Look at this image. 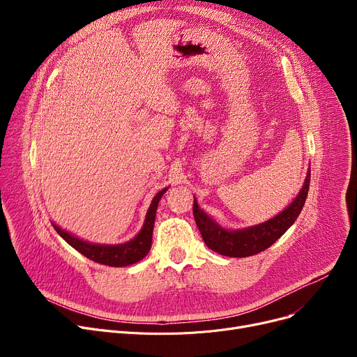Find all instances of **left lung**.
Wrapping results in <instances>:
<instances>
[{
    "label": "left lung",
    "mask_w": 357,
    "mask_h": 357,
    "mask_svg": "<svg viewBox=\"0 0 357 357\" xmlns=\"http://www.w3.org/2000/svg\"><path fill=\"white\" fill-rule=\"evenodd\" d=\"M310 178L311 172L308 171L303 190L299 191L289 207L269 221L245 230H224L202 210H199L197 199H194L192 211L204 243L211 250L229 257H248L266 250L292 226L301 213L310 190Z\"/></svg>",
    "instance_id": "8db88e82"
}]
</instances>
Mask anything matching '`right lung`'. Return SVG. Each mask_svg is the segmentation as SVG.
I'll return each instance as SVG.
<instances>
[{
    "mask_svg": "<svg viewBox=\"0 0 357 357\" xmlns=\"http://www.w3.org/2000/svg\"><path fill=\"white\" fill-rule=\"evenodd\" d=\"M165 192H166V190H162L160 192H158V195L153 198L152 204H150L142 231L133 240L123 243V245H114V246L112 245H92V243L84 241L78 237L66 233L65 230H62L61 227H58L53 222H52V226L75 250H78L81 255H84L89 260L97 261V264H101V265L114 266V268L133 265V264H137L139 260H142L149 253L150 248H152V234H153L158 204Z\"/></svg>",
    "mask_w": 357,
    "mask_h": 357,
    "instance_id": "1",
    "label": "right lung"
}]
</instances>
